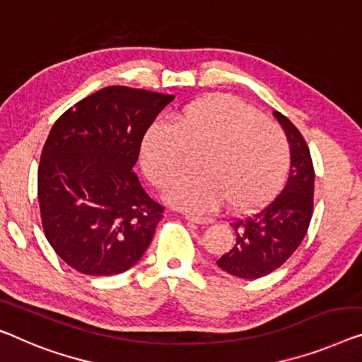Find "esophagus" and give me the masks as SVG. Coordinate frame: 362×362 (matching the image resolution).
Returning <instances> with one entry per match:
<instances>
[{
	"mask_svg": "<svg viewBox=\"0 0 362 362\" xmlns=\"http://www.w3.org/2000/svg\"><path fill=\"white\" fill-rule=\"evenodd\" d=\"M185 219L192 221L195 224H208L211 223V219L206 218V216H199V214H185Z\"/></svg>",
	"mask_w": 362,
	"mask_h": 362,
	"instance_id": "34e87169",
	"label": "esophagus"
}]
</instances>
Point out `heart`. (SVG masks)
Wrapping results in <instances>:
<instances>
[{"mask_svg": "<svg viewBox=\"0 0 362 362\" xmlns=\"http://www.w3.org/2000/svg\"><path fill=\"white\" fill-rule=\"evenodd\" d=\"M197 159L198 175L169 193L172 203L209 211L228 202L235 211L260 208L288 174L289 141L283 128L233 95L193 100L172 127L154 123L141 139L139 158L154 187L175 185Z\"/></svg>", "mask_w": 362, "mask_h": 362, "instance_id": "obj_1", "label": "heart"}]
</instances>
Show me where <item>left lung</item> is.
<instances>
[{
  "instance_id": "left-lung-1",
  "label": "left lung",
  "mask_w": 362,
  "mask_h": 362,
  "mask_svg": "<svg viewBox=\"0 0 362 362\" xmlns=\"http://www.w3.org/2000/svg\"><path fill=\"white\" fill-rule=\"evenodd\" d=\"M274 117L291 144V170L283 190L257 213L233 219L235 242L218 267L234 276L255 279L269 274L293 255L314 213L315 172L304 136L283 113Z\"/></svg>"
}]
</instances>
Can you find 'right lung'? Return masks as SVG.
Masks as SVG:
<instances>
[{
    "label": "right lung",
    "mask_w": 362,
    "mask_h": 362,
    "mask_svg": "<svg viewBox=\"0 0 362 362\" xmlns=\"http://www.w3.org/2000/svg\"><path fill=\"white\" fill-rule=\"evenodd\" d=\"M174 95L109 86L63 113L42 149L37 193L43 233L64 263L110 276L133 267L164 206L133 167L141 139Z\"/></svg>",
    "instance_id": "1"
}]
</instances>
